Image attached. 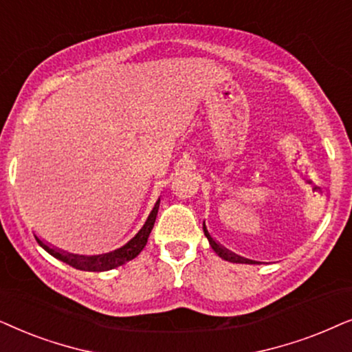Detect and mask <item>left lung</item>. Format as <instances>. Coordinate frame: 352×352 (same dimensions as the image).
Segmentation results:
<instances>
[{"mask_svg": "<svg viewBox=\"0 0 352 352\" xmlns=\"http://www.w3.org/2000/svg\"><path fill=\"white\" fill-rule=\"evenodd\" d=\"M203 230H204V235H206V238H208V240H209V245H210V248H212V250L215 251V254H217L219 257H222L223 261L233 262V264H259V262H256V261L245 259V257H241V256H236L235 252L228 251L227 248L220 246L219 243L215 241L212 236H210V233L208 232V228H206V223H203Z\"/></svg>", "mask_w": 352, "mask_h": 352, "instance_id": "obj_1", "label": "left lung"}]
</instances>
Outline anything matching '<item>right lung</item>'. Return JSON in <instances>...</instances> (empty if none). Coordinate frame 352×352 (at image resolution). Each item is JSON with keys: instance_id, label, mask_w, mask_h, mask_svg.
Instances as JSON below:
<instances>
[{"instance_id": "add662e5", "label": "right lung", "mask_w": 352, "mask_h": 352, "mask_svg": "<svg viewBox=\"0 0 352 352\" xmlns=\"http://www.w3.org/2000/svg\"><path fill=\"white\" fill-rule=\"evenodd\" d=\"M159 201H156L154 208L151 210V214L148 215L146 222L142 227L137 235H135L132 240L129 243H125L124 246L119 248V250H114L111 252H106V254H98V256H78V254H69V252H64L58 250V248L50 246L48 243H45L43 240H40L38 236L35 235L38 245L43 248L46 252H50L51 256L56 257V259L65 262L70 267L78 270H85V272H106L111 269H116V267L127 264L129 261H132L137 257L140 252L143 251V248L146 246L149 233H151L154 222H156V215H157V209H159Z\"/></svg>"}]
</instances>
